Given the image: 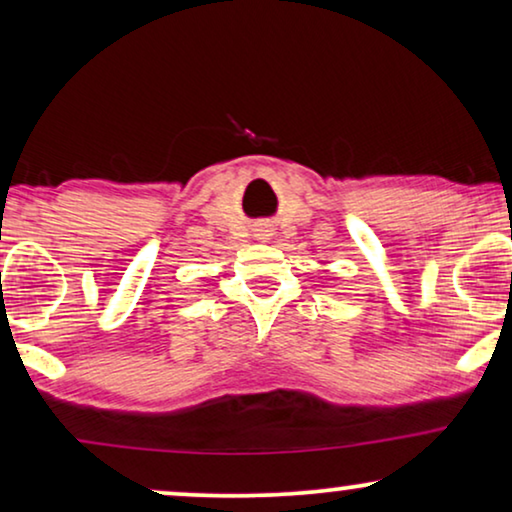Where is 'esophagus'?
<instances>
[{"label": "esophagus", "instance_id": "34e87169", "mask_svg": "<svg viewBox=\"0 0 512 512\" xmlns=\"http://www.w3.org/2000/svg\"><path fill=\"white\" fill-rule=\"evenodd\" d=\"M256 237H258V240H268V230H258V233H256Z\"/></svg>", "mask_w": 512, "mask_h": 512}]
</instances>
